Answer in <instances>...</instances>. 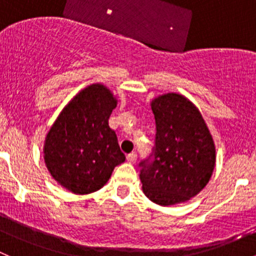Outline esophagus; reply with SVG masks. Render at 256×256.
Instances as JSON below:
<instances>
[{"mask_svg": "<svg viewBox=\"0 0 256 256\" xmlns=\"http://www.w3.org/2000/svg\"><path fill=\"white\" fill-rule=\"evenodd\" d=\"M136 160H138V154H136L135 152H132V154H128V161L130 162V164H135Z\"/></svg>", "mask_w": 256, "mask_h": 256, "instance_id": "34e87169", "label": "esophagus"}]
</instances>
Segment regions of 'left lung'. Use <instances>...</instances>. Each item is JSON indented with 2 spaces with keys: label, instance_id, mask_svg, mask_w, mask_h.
<instances>
[{
  "label": "left lung",
  "instance_id": "left-lung-1",
  "mask_svg": "<svg viewBox=\"0 0 256 256\" xmlns=\"http://www.w3.org/2000/svg\"><path fill=\"white\" fill-rule=\"evenodd\" d=\"M154 160L140 164L147 198L162 207L190 200L207 186L216 167V146L202 114L177 92L154 98Z\"/></svg>",
  "mask_w": 256,
  "mask_h": 256
}]
</instances>
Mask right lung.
Instances as JSON below:
<instances>
[{"label":"right lung","instance_id":"right-lung-1","mask_svg":"<svg viewBox=\"0 0 256 256\" xmlns=\"http://www.w3.org/2000/svg\"><path fill=\"white\" fill-rule=\"evenodd\" d=\"M116 105L105 85H88L66 105L46 136L43 154L49 174L76 194L96 192L125 161L109 126Z\"/></svg>","mask_w":256,"mask_h":256}]
</instances>
